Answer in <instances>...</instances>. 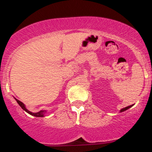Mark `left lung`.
I'll return each mask as SVG.
<instances>
[{"label":"left lung","instance_id":"1","mask_svg":"<svg viewBox=\"0 0 152 152\" xmlns=\"http://www.w3.org/2000/svg\"><path fill=\"white\" fill-rule=\"evenodd\" d=\"M132 106H127V107H126V108H124V109H122L121 110V112H124V111H126V110H127L128 109H129V108H131L132 107Z\"/></svg>","mask_w":152,"mask_h":152}]
</instances>
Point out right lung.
Here are the masks:
<instances>
[{"label": "right lung", "instance_id": "obj_1", "mask_svg": "<svg viewBox=\"0 0 152 152\" xmlns=\"http://www.w3.org/2000/svg\"><path fill=\"white\" fill-rule=\"evenodd\" d=\"M15 100H17L18 103V104L20 105V106L22 108V109H23V110L26 111V112L27 113L30 114V115H33V116H34V117H43V115H44V113H45V112H45V111H40V112H37V113H33V112H29V111H28V109H26L24 104H23V103H22V102H20V100H17V99H15Z\"/></svg>", "mask_w": 152, "mask_h": 152}]
</instances>
